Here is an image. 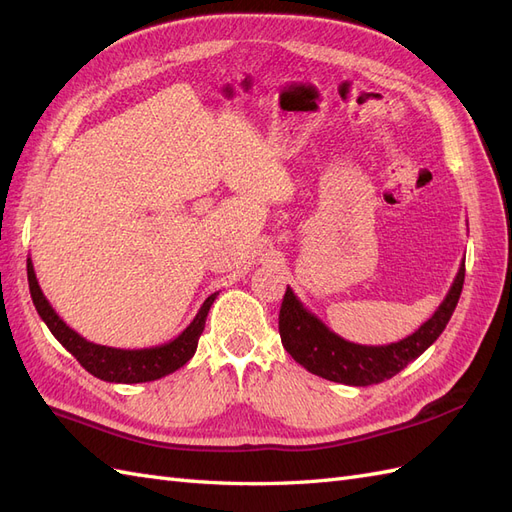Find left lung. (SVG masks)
Instances as JSON below:
<instances>
[{
    "label": "left lung",
    "mask_w": 512,
    "mask_h": 512,
    "mask_svg": "<svg viewBox=\"0 0 512 512\" xmlns=\"http://www.w3.org/2000/svg\"><path fill=\"white\" fill-rule=\"evenodd\" d=\"M463 277H466V262L461 260L453 286L433 316L412 335L386 346H361L339 337L309 312L288 286L280 309L282 344L294 361L324 380L348 386L384 382L416 361L440 337L457 307Z\"/></svg>",
    "instance_id": "8db88e82"
}]
</instances>
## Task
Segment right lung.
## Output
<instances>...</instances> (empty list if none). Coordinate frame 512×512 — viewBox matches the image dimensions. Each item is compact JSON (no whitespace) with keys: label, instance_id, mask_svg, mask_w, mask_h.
<instances>
[{"label":"right lung","instance_id":"1","mask_svg":"<svg viewBox=\"0 0 512 512\" xmlns=\"http://www.w3.org/2000/svg\"><path fill=\"white\" fill-rule=\"evenodd\" d=\"M27 282L29 292H32L34 305L46 327L55 335L57 342L64 346L76 361H79L91 376H96L104 382L115 384H136V382H151L173 374L179 367L188 363L198 346V337L205 331V320L209 309L220 292H213L207 301L200 305L194 320L185 327L175 339L141 350H126V348H111L87 342L83 335L70 329L68 324L59 318V314L44 297V292L36 280L34 262L27 258Z\"/></svg>","mask_w":512,"mask_h":512}]
</instances>
